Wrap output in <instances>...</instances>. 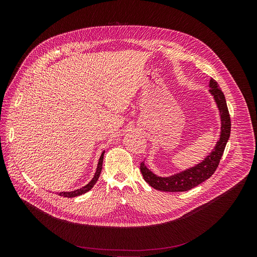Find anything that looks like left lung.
I'll return each mask as SVG.
<instances>
[{
  "label": "left lung",
  "mask_w": 257,
  "mask_h": 257,
  "mask_svg": "<svg viewBox=\"0 0 257 257\" xmlns=\"http://www.w3.org/2000/svg\"><path fill=\"white\" fill-rule=\"evenodd\" d=\"M208 86L210 88L209 92L213 96V99L218 108L219 117H221V133H219V139L217 140L211 152L204 158L202 162L189 169L176 173L169 177H161L156 175L142 162L140 164L141 174L146 183H149L153 188L166 192L188 191L207 180L216 170L230 137L231 119L228 111L226 97L222 89L219 88L217 82L214 79L210 78Z\"/></svg>",
  "instance_id": "8db88e82"
}]
</instances>
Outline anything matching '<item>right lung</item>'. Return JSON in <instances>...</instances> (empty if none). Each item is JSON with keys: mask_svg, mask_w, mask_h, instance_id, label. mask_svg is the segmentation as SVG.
<instances>
[{"mask_svg": "<svg viewBox=\"0 0 257 257\" xmlns=\"http://www.w3.org/2000/svg\"><path fill=\"white\" fill-rule=\"evenodd\" d=\"M103 155H104V152H102V154H101V156H100V158H99V160H98V164H97V168H96V172H95V174H94V176H93V178L91 179V181L88 183L87 185H85V186H83V187H81V188H79V189H77V190H73V191H64V192H58V194L60 195V196H64V197H76V196H79V195H82V194H84V193H86L87 191H89L92 187H93V185L95 184V183L97 182V180H98V178H99V175H100V172H101V169H102V161H103Z\"/></svg>", "mask_w": 257, "mask_h": 257, "instance_id": "add662e5", "label": "right lung"}]
</instances>
